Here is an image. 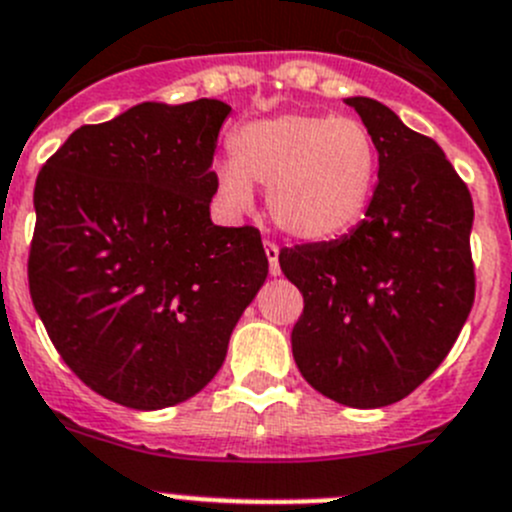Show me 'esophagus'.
Wrapping results in <instances>:
<instances>
[{"instance_id": "esophagus-1", "label": "esophagus", "mask_w": 512, "mask_h": 512, "mask_svg": "<svg viewBox=\"0 0 512 512\" xmlns=\"http://www.w3.org/2000/svg\"><path fill=\"white\" fill-rule=\"evenodd\" d=\"M264 248H266V259H269L271 276H279L281 274V269H279V246H276V243H271V241H266Z\"/></svg>"}]
</instances>
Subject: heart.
Here are the masks:
<instances>
[{"label":"heart","mask_w":512,"mask_h":512,"mask_svg":"<svg viewBox=\"0 0 512 512\" xmlns=\"http://www.w3.org/2000/svg\"><path fill=\"white\" fill-rule=\"evenodd\" d=\"M377 170V145L362 120L281 113L238 128L233 158L218 160L213 178L228 211H248L256 183L269 188V213L286 236L321 243L362 221Z\"/></svg>","instance_id":"1"}]
</instances>
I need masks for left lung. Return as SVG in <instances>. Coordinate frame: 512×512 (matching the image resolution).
<instances>
[{"label": "left lung", "mask_w": 512, "mask_h": 512, "mask_svg": "<svg viewBox=\"0 0 512 512\" xmlns=\"http://www.w3.org/2000/svg\"><path fill=\"white\" fill-rule=\"evenodd\" d=\"M372 133L377 188L337 241L284 248L304 296L291 352L306 382L339 405L399 402L442 364L475 299L472 198L440 145L372 97H347Z\"/></svg>", "instance_id": "obj_1"}]
</instances>
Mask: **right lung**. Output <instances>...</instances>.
Wrapping results in <instances>:
<instances>
[{
	"instance_id": "add662e5",
	"label": "right lung",
	"mask_w": 512,
	"mask_h": 512,
	"mask_svg": "<svg viewBox=\"0 0 512 512\" xmlns=\"http://www.w3.org/2000/svg\"><path fill=\"white\" fill-rule=\"evenodd\" d=\"M228 113L140 102L77 128L37 175L32 304L67 367L123 407L201 392L269 274L256 228L211 221Z\"/></svg>"
}]
</instances>
